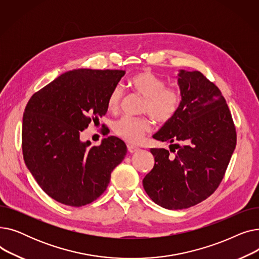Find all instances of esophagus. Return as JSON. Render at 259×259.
Instances as JSON below:
<instances>
[{
	"instance_id": "34e87169",
	"label": "esophagus",
	"mask_w": 259,
	"mask_h": 259,
	"mask_svg": "<svg viewBox=\"0 0 259 259\" xmlns=\"http://www.w3.org/2000/svg\"><path fill=\"white\" fill-rule=\"evenodd\" d=\"M140 150V148L137 146H133V145H128V151L130 153H135Z\"/></svg>"
}]
</instances>
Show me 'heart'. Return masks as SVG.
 Returning a JSON list of instances; mask_svg holds the SVG:
<instances>
[{
    "instance_id": "heart-1",
    "label": "heart",
    "mask_w": 259,
    "mask_h": 259,
    "mask_svg": "<svg viewBox=\"0 0 259 259\" xmlns=\"http://www.w3.org/2000/svg\"><path fill=\"white\" fill-rule=\"evenodd\" d=\"M130 87L144 98L143 112L150 114L158 122H167L178 113L182 104V93L178 88L165 87V80L149 70L135 73L129 80ZM122 88L115 86L107 99L108 110L116 112L121 103ZM148 117L122 116L113 122L112 129L120 139L128 143H139L151 131Z\"/></svg>"
}]
</instances>
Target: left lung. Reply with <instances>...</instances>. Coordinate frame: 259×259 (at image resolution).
I'll list each match as a JSON object with an SVG mask.
<instances>
[{
  "label": "left lung",
  "instance_id": "1",
  "mask_svg": "<svg viewBox=\"0 0 259 259\" xmlns=\"http://www.w3.org/2000/svg\"><path fill=\"white\" fill-rule=\"evenodd\" d=\"M178 84L179 111L153 135L169 143L170 151L151 149L154 167L143 180L149 197L169 210L195 206L214 193L236 146L235 126L221 90L199 71L180 70Z\"/></svg>",
  "mask_w": 259,
  "mask_h": 259
}]
</instances>
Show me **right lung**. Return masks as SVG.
I'll use <instances>...</instances> for the list:
<instances>
[{
    "label": "right lung",
    "mask_w": 259,
    "mask_h": 259,
    "mask_svg": "<svg viewBox=\"0 0 259 259\" xmlns=\"http://www.w3.org/2000/svg\"><path fill=\"white\" fill-rule=\"evenodd\" d=\"M124 70L68 71L35 92L22 126L25 164L43 191L66 206L81 207L99 198L113 169L127 154L116 137L100 146L81 142L80 133L106 114L107 99Z\"/></svg>",
    "instance_id": "1"
}]
</instances>
